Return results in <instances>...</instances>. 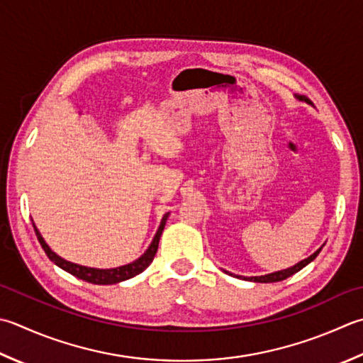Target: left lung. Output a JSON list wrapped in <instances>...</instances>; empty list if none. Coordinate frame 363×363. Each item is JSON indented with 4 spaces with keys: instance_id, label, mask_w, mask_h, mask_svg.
I'll return each mask as SVG.
<instances>
[{
    "instance_id": "8db88e82",
    "label": "left lung",
    "mask_w": 363,
    "mask_h": 363,
    "mask_svg": "<svg viewBox=\"0 0 363 363\" xmlns=\"http://www.w3.org/2000/svg\"><path fill=\"white\" fill-rule=\"evenodd\" d=\"M296 99H299V101H305V102H307V104H311L307 97L296 96ZM321 248H323V247H319L318 250H316L313 255H310L308 258H305V259L299 261V262H297V264L291 266V267H288V269H283V271H277V272H272V274L258 275V277H240V275H238V279L248 280V281H255V283H275V281H281V280L288 279V277L294 275L296 272H299L301 269H303V267L307 266V264H310V262L313 261V259L318 257L319 252H321ZM225 272H226V271H225ZM226 274H230V272H226ZM231 275H233V274H231Z\"/></svg>"
}]
</instances>
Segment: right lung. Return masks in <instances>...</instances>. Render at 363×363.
Listing matches in <instances>:
<instances>
[{
    "label": "right lung",
    "mask_w": 363,
    "mask_h": 363,
    "mask_svg": "<svg viewBox=\"0 0 363 363\" xmlns=\"http://www.w3.org/2000/svg\"><path fill=\"white\" fill-rule=\"evenodd\" d=\"M169 212H167L165 216L162 217V222L157 233H155V236L152 239L151 245L147 247V250L141 255L138 259H135L129 264H124V266H119V267H111V269H97V267H88V266H82V264H75V262H70L67 259L61 258L60 255H56L52 248L48 247V244L45 242V239L42 238L40 231L38 230V226H34V231H35V236H38L39 242L44 248V252L47 253V257L50 258V261H53L56 266L61 267L62 271H66L69 274H72L74 277L80 280H84L88 283H92V285H115V283H121L124 280H129L132 277L138 275L145 271V269L151 264L155 253H157V248H159V240L162 236V231L165 228V223L168 220Z\"/></svg>",
    "instance_id": "obj_1"
}]
</instances>
